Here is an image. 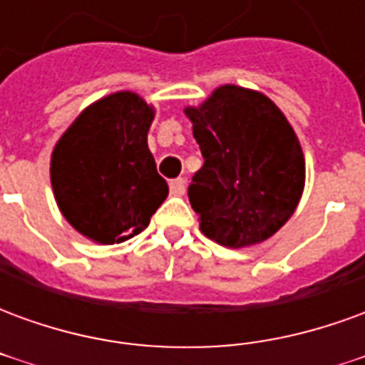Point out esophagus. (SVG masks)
I'll use <instances>...</instances> for the list:
<instances>
[{
  "label": "esophagus",
  "mask_w": 365,
  "mask_h": 365,
  "mask_svg": "<svg viewBox=\"0 0 365 365\" xmlns=\"http://www.w3.org/2000/svg\"><path fill=\"white\" fill-rule=\"evenodd\" d=\"M170 193H172V195H183V193H185V180H183V178L172 180V182H170Z\"/></svg>",
  "instance_id": "esophagus-1"
}]
</instances>
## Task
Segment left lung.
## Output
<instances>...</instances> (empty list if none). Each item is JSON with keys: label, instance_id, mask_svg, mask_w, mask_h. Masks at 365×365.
Wrapping results in <instances>:
<instances>
[{"label": "left lung", "instance_id": "obj_1", "mask_svg": "<svg viewBox=\"0 0 365 365\" xmlns=\"http://www.w3.org/2000/svg\"><path fill=\"white\" fill-rule=\"evenodd\" d=\"M185 115L205 160L187 190L201 232L229 248L274 237L305 187V158L289 120L269 97L230 83Z\"/></svg>", "mask_w": 365, "mask_h": 365}]
</instances>
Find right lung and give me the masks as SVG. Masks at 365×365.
<instances>
[{"instance_id": "add662e5", "label": "right lung", "mask_w": 365, "mask_h": 365, "mask_svg": "<svg viewBox=\"0 0 365 365\" xmlns=\"http://www.w3.org/2000/svg\"><path fill=\"white\" fill-rule=\"evenodd\" d=\"M152 120L143 97L117 91L86 107L52 150L60 213L93 242L119 245L143 232L168 197L146 143Z\"/></svg>"}]
</instances>
